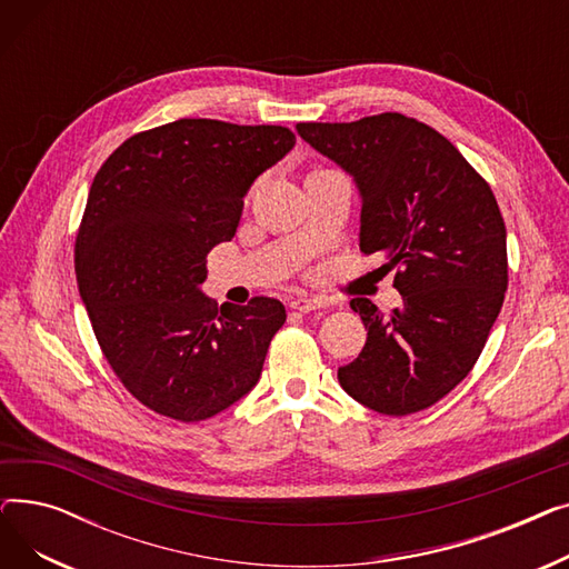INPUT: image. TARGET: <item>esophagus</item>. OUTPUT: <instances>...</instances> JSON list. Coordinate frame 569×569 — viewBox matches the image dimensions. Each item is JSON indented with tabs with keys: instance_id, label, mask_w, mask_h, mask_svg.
I'll return each mask as SVG.
<instances>
[{
	"instance_id": "1",
	"label": "esophagus",
	"mask_w": 569,
	"mask_h": 569,
	"mask_svg": "<svg viewBox=\"0 0 569 569\" xmlns=\"http://www.w3.org/2000/svg\"><path fill=\"white\" fill-rule=\"evenodd\" d=\"M322 307H325V302L318 300V297H297V300L290 302V309L300 311V313H309V311H316Z\"/></svg>"
}]
</instances>
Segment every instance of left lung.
I'll list each match as a JSON object with an SVG mask.
<instances>
[{"label":"left lung","mask_w":569,"mask_h":569,"mask_svg":"<svg viewBox=\"0 0 569 569\" xmlns=\"http://www.w3.org/2000/svg\"><path fill=\"white\" fill-rule=\"evenodd\" d=\"M297 133L355 177L360 251L387 256L403 300L390 316L350 300L367 343L339 382L376 412H420L470 373L500 313L507 234L496 196L450 140L401 112L302 122Z\"/></svg>","instance_id":"8db88e82"}]
</instances>
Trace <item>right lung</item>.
Segmentation results:
<instances>
[{
  "mask_svg": "<svg viewBox=\"0 0 569 569\" xmlns=\"http://www.w3.org/2000/svg\"><path fill=\"white\" fill-rule=\"evenodd\" d=\"M292 147L286 127L177 119L127 138L99 168L76 237L78 290L108 365L149 410L200 422L258 382L283 305L219 309L200 283L253 179Z\"/></svg>",
  "mask_w": 569,
  "mask_h": 569,
  "instance_id": "right-lung-1",
  "label": "right lung"
}]
</instances>
